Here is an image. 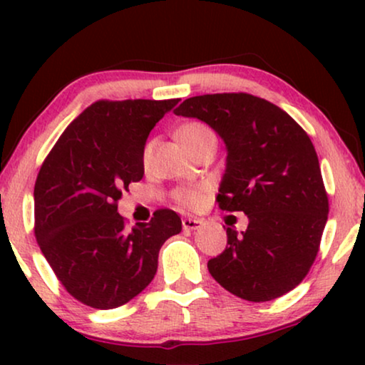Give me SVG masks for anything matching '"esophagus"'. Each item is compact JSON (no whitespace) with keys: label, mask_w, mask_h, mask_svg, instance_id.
Returning <instances> with one entry per match:
<instances>
[{"label":"esophagus","mask_w":365,"mask_h":365,"mask_svg":"<svg viewBox=\"0 0 365 365\" xmlns=\"http://www.w3.org/2000/svg\"><path fill=\"white\" fill-rule=\"evenodd\" d=\"M204 224L202 219H197V217H184L182 219V227L184 231H196Z\"/></svg>","instance_id":"1"}]
</instances>
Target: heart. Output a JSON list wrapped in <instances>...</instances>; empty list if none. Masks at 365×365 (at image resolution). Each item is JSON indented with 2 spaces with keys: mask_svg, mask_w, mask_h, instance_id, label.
I'll return each mask as SVG.
<instances>
[{
  "mask_svg": "<svg viewBox=\"0 0 365 365\" xmlns=\"http://www.w3.org/2000/svg\"><path fill=\"white\" fill-rule=\"evenodd\" d=\"M178 138L179 141L182 143V146L187 149L189 153L194 154L199 148L202 146L204 143H207L209 139H216L214 138V133L211 131V128H207L206 124L192 121V123H186L184 126L178 129ZM154 144L156 141L154 139H149V141L144 144L143 148V164L144 166H149L153 161V153H154ZM174 199L182 206H197L202 201V189L199 187H189V189H178L174 192Z\"/></svg>",
  "mask_w": 365,
  "mask_h": 365,
  "instance_id": "1",
  "label": "heart"
}]
</instances>
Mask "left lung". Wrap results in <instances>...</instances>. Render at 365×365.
I'll return each instance as SVG.
<instances>
[{
  "label": "left lung",
  "mask_w": 365,
  "mask_h": 365,
  "mask_svg": "<svg viewBox=\"0 0 365 365\" xmlns=\"http://www.w3.org/2000/svg\"><path fill=\"white\" fill-rule=\"evenodd\" d=\"M178 116L209 124L226 144L222 211H242L247 229L227 227V246L207 262L234 296L266 302L292 291L317 256L329 214L317 153L286 111L247 93L194 96Z\"/></svg>",
  "instance_id": "1"
}]
</instances>
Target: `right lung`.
<instances>
[{"label": "right lung", "instance_id": "right-lung-1", "mask_svg": "<svg viewBox=\"0 0 365 365\" xmlns=\"http://www.w3.org/2000/svg\"><path fill=\"white\" fill-rule=\"evenodd\" d=\"M179 99L96 101L59 136L34 184V234L59 282L79 302L114 309L136 297L158 271L159 249L182 229L159 209L131 231L118 212L144 176L143 148Z\"/></svg>", "mask_w": 365, "mask_h": 365}]
</instances>
